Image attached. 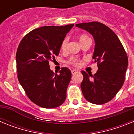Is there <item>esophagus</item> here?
<instances>
[{
	"mask_svg": "<svg viewBox=\"0 0 134 134\" xmlns=\"http://www.w3.org/2000/svg\"><path fill=\"white\" fill-rule=\"evenodd\" d=\"M71 72H72V74H74L75 73L79 72V70H76V69H73V70H71Z\"/></svg>",
	"mask_w": 134,
	"mask_h": 134,
	"instance_id": "1",
	"label": "esophagus"
}]
</instances>
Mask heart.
<instances>
[{"label":"heart","mask_w":134,"mask_h":134,"mask_svg":"<svg viewBox=\"0 0 134 134\" xmlns=\"http://www.w3.org/2000/svg\"><path fill=\"white\" fill-rule=\"evenodd\" d=\"M79 42H80V44L82 43H83L85 41H86V40H90V38L88 37V36L85 34H82L79 36ZM68 37H65L62 41L61 44H60V49L62 51H66V48H67V46H68ZM68 63L71 65H73L74 66H79V64H80V62H79V60H78L77 58H72L69 60L68 61Z\"/></svg>","instance_id":"heart-1"}]
</instances>
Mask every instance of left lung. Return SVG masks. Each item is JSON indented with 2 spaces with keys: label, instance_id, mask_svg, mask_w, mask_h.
I'll list each match as a JSON object with an SVG mask.
<instances>
[{
  "label": "left lung",
  "instance_id": "1",
  "mask_svg": "<svg viewBox=\"0 0 134 134\" xmlns=\"http://www.w3.org/2000/svg\"><path fill=\"white\" fill-rule=\"evenodd\" d=\"M76 26L89 32L94 37L95 47L93 58L98 65V70L94 75L81 71L82 94L91 103H106L124 85L128 65L127 54L118 37L105 25L93 21Z\"/></svg>",
  "mask_w": 134,
  "mask_h": 134
}]
</instances>
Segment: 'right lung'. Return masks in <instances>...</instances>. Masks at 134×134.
I'll list each match as a JSON object with an SVG mask.
<instances>
[{
  "mask_svg": "<svg viewBox=\"0 0 134 134\" xmlns=\"http://www.w3.org/2000/svg\"><path fill=\"white\" fill-rule=\"evenodd\" d=\"M74 26H44L31 31L22 39L16 54L17 77L32 102L52 109L63 103L71 79L68 68L59 74L49 68V62L58 55L60 44Z\"/></svg>",
  "mask_w": 134,
  "mask_h": 134,
  "instance_id": "obj_1",
  "label": "right lung"
}]
</instances>
